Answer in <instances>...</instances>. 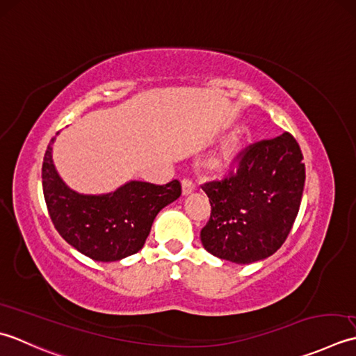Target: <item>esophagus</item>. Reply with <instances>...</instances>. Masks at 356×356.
Returning <instances> with one entry per match:
<instances>
[{
    "mask_svg": "<svg viewBox=\"0 0 356 356\" xmlns=\"http://www.w3.org/2000/svg\"><path fill=\"white\" fill-rule=\"evenodd\" d=\"M181 188H183V195L187 197V195H191L195 191V186L191 179H183V183H181Z\"/></svg>",
    "mask_w": 356,
    "mask_h": 356,
    "instance_id": "34e87169",
    "label": "esophagus"
}]
</instances>
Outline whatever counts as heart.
Returning <instances> with one entry per match:
<instances>
[{"mask_svg":"<svg viewBox=\"0 0 356 356\" xmlns=\"http://www.w3.org/2000/svg\"><path fill=\"white\" fill-rule=\"evenodd\" d=\"M243 140L236 135H230L224 140L215 154L207 159V168L213 173L224 175L238 163L243 152Z\"/></svg>","mask_w":356,"mask_h":356,"instance_id":"b5f03b06","label":"heart"}]
</instances>
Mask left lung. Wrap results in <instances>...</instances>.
Here are the masks:
<instances>
[{
	"label": "left lung",
	"instance_id": "obj_1",
	"mask_svg": "<svg viewBox=\"0 0 356 356\" xmlns=\"http://www.w3.org/2000/svg\"><path fill=\"white\" fill-rule=\"evenodd\" d=\"M304 181L302 154L292 135L253 144L241 155L236 175L204 187L212 206L201 230L204 249L236 264L273 255L298 215Z\"/></svg>",
	"mask_w": 356,
	"mask_h": 356
}]
</instances>
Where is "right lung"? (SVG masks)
Listing matches in <instances>:
<instances>
[{
	"instance_id": "add662e5",
	"label": "right lung",
	"mask_w": 356,
	"mask_h": 356,
	"mask_svg": "<svg viewBox=\"0 0 356 356\" xmlns=\"http://www.w3.org/2000/svg\"><path fill=\"white\" fill-rule=\"evenodd\" d=\"M54 143L55 138L42 161V192L58 234L79 253L101 263L140 252L159 210L179 198V181L156 186L130 179L107 193H79L58 173Z\"/></svg>"
}]
</instances>
